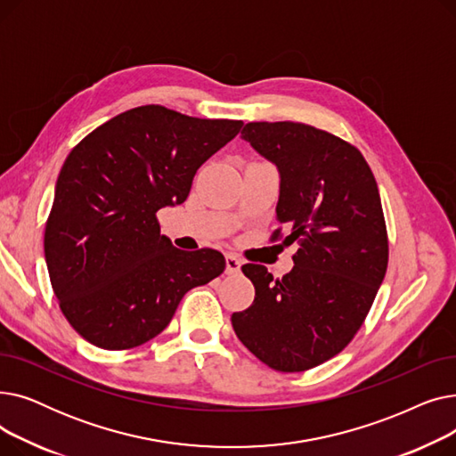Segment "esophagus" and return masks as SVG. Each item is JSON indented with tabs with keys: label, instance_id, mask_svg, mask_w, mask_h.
<instances>
[{
	"label": "esophagus",
	"instance_id": "34e87169",
	"mask_svg": "<svg viewBox=\"0 0 456 456\" xmlns=\"http://www.w3.org/2000/svg\"><path fill=\"white\" fill-rule=\"evenodd\" d=\"M240 266H242V260L238 258L236 255L229 253V255L225 256V273H227V275L240 273Z\"/></svg>",
	"mask_w": 456,
	"mask_h": 456
}]
</instances>
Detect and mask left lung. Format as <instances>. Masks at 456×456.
<instances>
[{
	"label": "left lung",
	"instance_id": "1",
	"mask_svg": "<svg viewBox=\"0 0 456 456\" xmlns=\"http://www.w3.org/2000/svg\"><path fill=\"white\" fill-rule=\"evenodd\" d=\"M242 138L277 166V220L299 249L282 279L260 265L242 266L255 299L231 316L232 329L270 368L305 371L353 340L385 279L388 236L379 188L361 151L313 126L251 122Z\"/></svg>",
	"mask_w": 456,
	"mask_h": 456
}]
</instances>
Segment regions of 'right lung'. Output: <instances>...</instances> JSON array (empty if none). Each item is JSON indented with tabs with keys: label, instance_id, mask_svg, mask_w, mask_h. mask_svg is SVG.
Wrapping results in <instances>:
<instances>
[{
	"label": "right lung",
	"instance_id": "1",
	"mask_svg": "<svg viewBox=\"0 0 456 456\" xmlns=\"http://www.w3.org/2000/svg\"><path fill=\"white\" fill-rule=\"evenodd\" d=\"M160 105L114 116L66 157L44 253L62 314L95 347L146 344L183 296L225 270L220 251H181L157 212L181 205L200 166L242 129Z\"/></svg>",
	"mask_w": 456,
	"mask_h": 456
}]
</instances>
